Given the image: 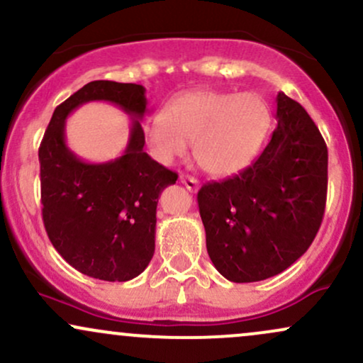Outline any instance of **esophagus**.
Instances as JSON below:
<instances>
[{
  "label": "esophagus",
  "instance_id": "obj_1",
  "mask_svg": "<svg viewBox=\"0 0 363 363\" xmlns=\"http://www.w3.org/2000/svg\"><path fill=\"white\" fill-rule=\"evenodd\" d=\"M179 179H181L182 186H184L186 189H189L191 193H193V191L198 189V184H199V182H198V179H196V177H193V176H187V174H181V177H179Z\"/></svg>",
  "mask_w": 363,
  "mask_h": 363
}]
</instances>
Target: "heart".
Instances as JSON below:
<instances>
[{
  "mask_svg": "<svg viewBox=\"0 0 363 363\" xmlns=\"http://www.w3.org/2000/svg\"><path fill=\"white\" fill-rule=\"evenodd\" d=\"M269 109L256 94L198 90L179 95L145 126L152 155L162 164L184 155L193 141L199 167L227 176L247 167L261 152Z\"/></svg>",
  "mask_w": 363,
  "mask_h": 363,
  "instance_id": "b5f03b06",
  "label": "heart"
}]
</instances>
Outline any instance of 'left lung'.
Instances as JSON below:
<instances>
[{
  "label": "left lung",
  "instance_id": "left-lung-1",
  "mask_svg": "<svg viewBox=\"0 0 363 363\" xmlns=\"http://www.w3.org/2000/svg\"><path fill=\"white\" fill-rule=\"evenodd\" d=\"M272 140L249 167L198 191L208 256L234 283L272 278L318 234L328 193V147L307 111L280 91Z\"/></svg>",
  "mask_w": 363,
  "mask_h": 363
}]
</instances>
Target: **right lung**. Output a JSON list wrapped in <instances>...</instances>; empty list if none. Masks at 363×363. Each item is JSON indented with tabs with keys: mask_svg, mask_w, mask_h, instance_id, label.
Returning a JSON list of instances; mask_svg holds the SVG:
<instances>
[{
	"mask_svg": "<svg viewBox=\"0 0 363 363\" xmlns=\"http://www.w3.org/2000/svg\"><path fill=\"white\" fill-rule=\"evenodd\" d=\"M104 100L132 116L128 147L106 164L80 161L64 141L65 118L82 103ZM145 86L95 80L54 111L40 141V201L45 232L62 259L86 277L128 281L145 272L155 252L157 203L177 174L145 152L140 119Z\"/></svg>",
	"mask_w": 363,
	"mask_h": 363,
	"instance_id": "right-lung-1",
	"label": "right lung"
}]
</instances>
